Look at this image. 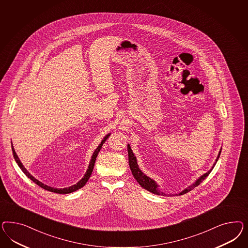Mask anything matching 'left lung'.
I'll return each mask as SVG.
<instances>
[{
  "instance_id": "obj_1",
  "label": "left lung",
  "mask_w": 248,
  "mask_h": 248,
  "mask_svg": "<svg viewBox=\"0 0 248 248\" xmlns=\"http://www.w3.org/2000/svg\"><path fill=\"white\" fill-rule=\"evenodd\" d=\"M127 151L130 169H131V171H132V173H133L135 180L139 183V185H140L142 187L144 188V189L147 190V191H149L151 193H154V194H156V195H165V193L160 192V191L158 190L157 185L155 184V182L154 180H152L148 176H146V175H145L144 173H143V172L139 169L138 165H137V162H136V157H135V155L133 154V152L131 150V147H130L129 144L127 145ZM221 151H222V149H221ZM221 151L219 152V155H218L216 163L217 162L218 158L220 156ZM213 168H214V166H213ZM213 168L211 169L210 171H208L207 173L203 174L199 179H197V181L195 182V184H193V185L190 186L189 187L185 189L183 192H181L180 194H178V195H185V194L188 193L189 191H191V190H193L194 188L196 187L197 186H199V185L205 179V177L208 176V174L211 173V171L213 170Z\"/></svg>"
}]
</instances>
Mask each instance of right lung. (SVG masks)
Instances as JSON below:
<instances>
[{"mask_svg": "<svg viewBox=\"0 0 248 248\" xmlns=\"http://www.w3.org/2000/svg\"><path fill=\"white\" fill-rule=\"evenodd\" d=\"M109 135H107L105 136V138H104V140L101 142V143L99 144V146L96 148V150L94 151V153H93V156H92V160H91L89 167H88V169H87L86 173L84 174L83 178H82V180L79 181L76 185H74V186H70V187L62 188V189H57V188H53L51 187V186H46L45 184L41 183L40 181H38L37 179H35V178H34L32 175H31V173H29V172H28V171L23 167V164L21 163L20 159L18 158L17 155H16V153H15V148H14L13 144H12V150H13L14 157H15L16 163L18 164L19 167L22 169V171H23V173H25V175H26L28 178H30L31 180L32 181V182H34V183H35L36 185H38L40 187L44 188V189L47 190V191L53 192V193H56V194H69V193L75 192L76 190H78V189L83 187V186H85V184L87 183V181H88V179L90 178L92 172H93V166H94V163H95V160H96V157H97L98 153H99L100 150H101V148H102L103 144H104L105 141L107 140V138L109 137Z\"/></svg>", "mask_w": 248, "mask_h": 248, "instance_id": "add662e5", "label": "right lung"}]
</instances>
